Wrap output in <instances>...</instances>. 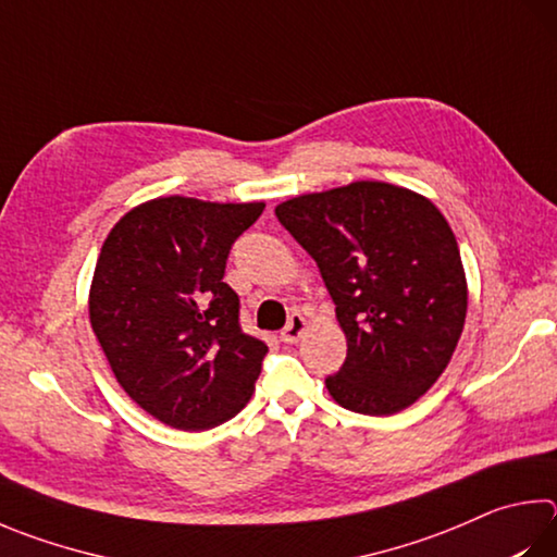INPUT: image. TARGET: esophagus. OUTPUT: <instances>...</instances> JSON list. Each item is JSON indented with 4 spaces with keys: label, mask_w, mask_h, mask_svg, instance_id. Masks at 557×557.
<instances>
[{
    "label": "esophagus",
    "mask_w": 557,
    "mask_h": 557,
    "mask_svg": "<svg viewBox=\"0 0 557 557\" xmlns=\"http://www.w3.org/2000/svg\"><path fill=\"white\" fill-rule=\"evenodd\" d=\"M305 331H307V319L301 317V313H292L287 326L280 333V338H282V343H297Z\"/></svg>",
    "instance_id": "1"
}]
</instances>
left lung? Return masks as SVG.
<instances>
[{"mask_svg": "<svg viewBox=\"0 0 557 557\" xmlns=\"http://www.w3.org/2000/svg\"><path fill=\"white\" fill-rule=\"evenodd\" d=\"M275 214L317 260L346 333L331 397L370 417L407 409L448 368L468 313L446 216L417 191L368 180L292 197Z\"/></svg>", "mask_w": 557, "mask_h": 557, "instance_id": "left-lung-1", "label": "left lung"}]
</instances>
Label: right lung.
Segmentation results:
<instances>
[{"label": "right lung", "instance_id": "right-lung-1", "mask_svg": "<svg viewBox=\"0 0 557 557\" xmlns=\"http://www.w3.org/2000/svg\"><path fill=\"white\" fill-rule=\"evenodd\" d=\"M265 205L160 197L131 209L99 252L89 321L116 382L150 417L205 431L246 407L268 346L240 329L231 246Z\"/></svg>", "mask_w": 557, "mask_h": 557}]
</instances>
